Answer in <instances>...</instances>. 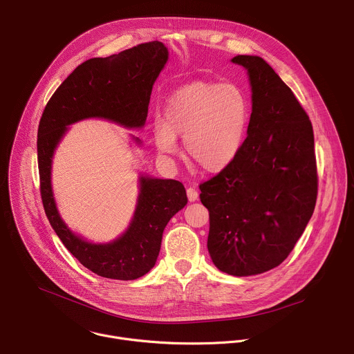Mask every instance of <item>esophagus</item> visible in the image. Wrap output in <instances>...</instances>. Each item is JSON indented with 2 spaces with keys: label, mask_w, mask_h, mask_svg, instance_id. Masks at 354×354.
<instances>
[{
  "label": "esophagus",
  "mask_w": 354,
  "mask_h": 354,
  "mask_svg": "<svg viewBox=\"0 0 354 354\" xmlns=\"http://www.w3.org/2000/svg\"><path fill=\"white\" fill-rule=\"evenodd\" d=\"M186 193H187V198L189 201H196L198 198V192L194 189V186H189L186 189Z\"/></svg>",
  "instance_id": "34e87169"
}]
</instances>
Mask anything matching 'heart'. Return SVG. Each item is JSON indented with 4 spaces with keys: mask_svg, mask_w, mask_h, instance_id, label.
<instances>
[{
    "mask_svg": "<svg viewBox=\"0 0 354 354\" xmlns=\"http://www.w3.org/2000/svg\"><path fill=\"white\" fill-rule=\"evenodd\" d=\"M249 118V102L238 86L194 82L168 97L162 126L156 127V145L161 154L171 156L176 153L175 138L183 137L187 165L217 175L241 153Z\"/></svg>",
    "mask_w": 354,
    "mask_h": 354,
    "instance_id": "1",
    "label": "heart"
}]
</instances>
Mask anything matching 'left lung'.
Here are the masks:
<instances>
[{"mask_svg":"<svg viewBox=\"0 0 354 354\" xmlns=\"http://www.w3.org/2000/svg\"><path fill=\"white\" fill-rule=\"evenodd\" d=\"M249 78L252 113L241 153L200 185L207 249L216 268L245 277L279 266L315 209L314 131L292 91L259 56H236Z\"/></svg>","mask_w":354,"mask_h":354,"instance_id":"1","label":"left lung"}]
</instances>
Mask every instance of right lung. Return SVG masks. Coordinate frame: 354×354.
Masks as SVG:
<instances>
[{
    "label": "right lung",
    "instance_id": "obj_1",
    "mask_svg": "<svg viewBox=\"0 0 354 354\" xmlns=\"http://www.w3.org/2000/svg\"><path fill=\"white\" fill-rule=\"evenodd\" d=\"M169 57L162 41H148L109 57L80 64L47 102L37 130V164L43 207L64 246L97 276L136 280L156 266L162 232L186 203L183 185L140 174L136 210L127 230L111 242H91L63 221L52 186L56 148L68 126L104 119L129 130L144 127L153 85ZM137 145L141 140L130 134Z\"/></svg>",
    "mask_w": 354,
    "mask_h": 354
}]
</instances>
